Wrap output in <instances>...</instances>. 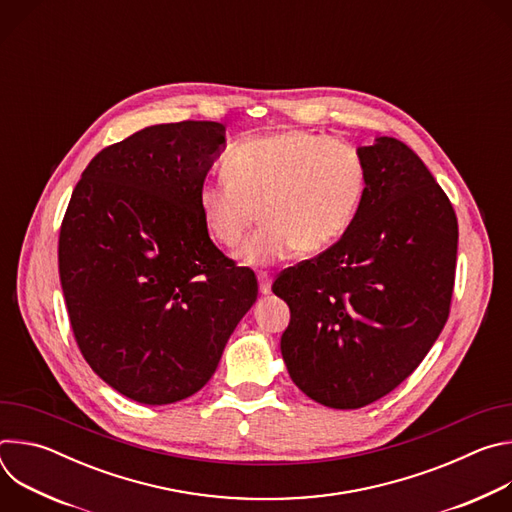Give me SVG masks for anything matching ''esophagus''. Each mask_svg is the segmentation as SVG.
<instances>
[{
	"label": "esophagus",
	"mask_w": 512,
	"mask_h": 512,
	"mask_svg": "<svg viewBox=\"0 0 512 512\" xmlns=\"http://www.w3.org/2000/svg\"><path fill=\"white\" fill-rule=\"evenodd\" d=\"M259 291H261V296H269L271 294V283H273V279H271V275L269 273H259Z\"/></svg>",
	"instance_id": "obj_1"
}]
</instances>
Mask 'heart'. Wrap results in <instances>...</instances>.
<instances>
[{"label": "heart", "mask_w": 512, "mask_h": 512, "mask_svg": "<svg viewBox=\"0 0 512 512\" xmlns=\"http://www.w3.org/2000/svg\"><path fill=\"white\" fill-rule=\"evenodd\" d=\"M228 180L204 182L196 206L210 239L237 249L253 267L279 263L300 251L322 253L354 225L369 188L358 148L306 129H281L233 143L223 156Z\"/></svg>", "instance_id": "b5f03b06"}]
</instances>
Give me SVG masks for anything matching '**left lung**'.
Here are the masks:
<instances>
[{
    "instance_id": "left-lung-1",
    "label": "left lung",
    "mask_w": 512,
    "mask_h": 512,
    "mask_svg": "<svg viewBox=\"0 0 512 512\" xmlns=\"http://www.w3.org/2000/svg\"><path fill=\"white\" fill-rule=\"evenodd\" d=\"M358 152L369 188L354 225L273 283L291 312L287 373L332 409L375 403L419 367L448 320L456 275L458 218L419 156L395 137Z\"/></svg>"
}]
</instances>
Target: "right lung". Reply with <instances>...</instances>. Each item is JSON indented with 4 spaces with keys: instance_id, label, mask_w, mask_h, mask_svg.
<instances>
[{
    "instance_id": "right-lung-1",
    "label": "right lung",
    "mask_w": 512,
    "mask_h": 512,
    "mask_svg": "<svg viewBox=\"0 0 512 512\" xmlns=\"http://www.w3.org/2000/svg\"><path fill=\"white\" fill-rule=\"evenodd\" d=\"M225 125L145 127L85 168L58 239L72 332L117 393L168 405L200 391L257 300L255 273L210 241L198 186Z\"/></svg>"
}]
</instances>
